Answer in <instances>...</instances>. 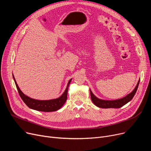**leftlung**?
Wrapping results in <instances>:
<instances>
[{
	"mask_svg": "<svg viewBox=\"0 0 151 151\" xmlns=\"http://www.w3.org/2000/svg\"><path fill=\"white\" fill-rule=\"evenodd\" d=\"M139 83V80L138 81L135 88L133 89V91L131 93L128 94L127 96H126L125 97L122 99L114 100H106L100 99L95 96L94 94L92 92L91 90L90 89L91 100L95 105H96L97 106L101 108H119L127 104L128 102H129L133 99L134 94H135L137 91Z\"/></svg>",
	"mask_w": 151,
	"mask_h": 151,
	"instance_id": "obj_1",
	"label": "left lung"
}]
</instances>
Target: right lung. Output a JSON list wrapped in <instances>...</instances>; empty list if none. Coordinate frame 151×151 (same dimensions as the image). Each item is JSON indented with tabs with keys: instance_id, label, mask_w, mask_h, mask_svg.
<instances>
[{
	"instance_id": "1",
	"label": "right lung",
	"mask_w": 151,
	"mask_h": 151,
	"mask_svg": "<svg viewBox=\"0 0 151 151\" xmlns=\"http://www.w3.org/2000/svg\"><path fill=\"white\" fill-rule=\"evenodd\" d=\"M13 78L14 81L16 86L18 89L19 96L23 101L25 103L26 105L30 108L39 111H43V112H52L55 111L58 109H59L63 105L65 104L67 99V93H68V86L71 81V80H69L67 88L62 93V96L58 99H51V100H35L34 99H32L27 96L24 93L19 89V86L15 80V78L13 74Z\"/></svg>"
}]
</instances>
